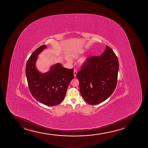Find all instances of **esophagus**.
I'll list each match as a JSON object with an SVG mask.
<instances>
[{"label":"esophagus","mask_w":148,"mask_h":148,"mask_svg":"<svg viewBox=\"0 0 148 148\" xmlns=\"http://www.w3.org/2000/svg\"><path fill=\"white\" fill-rule=\"evenodd\" d=\"M77 73V71L76 70H74V71H73V75H74V76H75V77H76Z\"/></svg>","instance_id":"obj_1"}]
</instances>
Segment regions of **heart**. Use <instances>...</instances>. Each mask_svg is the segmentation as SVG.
Returning <instances> with one entry per match:
<instances>
[{
    "mask_svg": "<svg viewBox=\"0 0 148 148\" xmlns=\"http://www.w3.org/2000/svg\"><path fill=\"white\" fill-rule=\"evenodd\" d=\"M84 51H79V52H77V53H75L74 54L72 55V56H71V58H73V59H77V58H78L80 57L81 55H82L83 53H84ZM87 59V58H85L84 59H83L82 61H81V63H85L86 62V61Z\"/></svg>",
    "mask_w": 148,
    "mask_h": 148,
    "instance_id": "b5f03b06",
    "label": "heart"
}]
</instances>
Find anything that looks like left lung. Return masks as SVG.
<instances>
[{
  "label": "left lung",
  "instance_id": "8db88e82",
  "mask_svg": "<svg viewBox=\"0 0 148 148\" xmlns=\"http://www.w3.org/2000/svg\"><path fill=\"white\" fill-rule=\"evenodd\" d=\"M118 70V58L107 45L100 56L88 58L76 75L85 101L97 105L109 98L116 86Z\"/></svg>",
  "mask_w": 148,
  "mask_h": 148
}]
</instances>
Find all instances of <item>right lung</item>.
Listing matches in <instances>:
<instances>
[{"label": "right lung", "mask_w": 148, "mask_h": 148, "mask_svg": "<svg viewBox=\"0 0 148 148\" xmlns=\"http://www.w3.org/2000/svg\"><path fill=\"white\" fill-rule=\"evenodd\" d=\"M46 48L42 45L32 53L27 62L26 75L33 97L43 104L53 106L64 99L69 85L74 77L73 69L65 68L58 63L47 73H40L36 68V61L38 55Z\"/></svg>", "instance_id": "obj_1"}]
</instances>
